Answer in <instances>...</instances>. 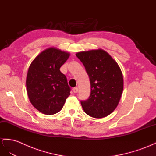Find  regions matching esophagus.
Returning <instances> with one entry per match:
<instances>
[{
	"mask_svg": "<svg viewBox=\"0 0 156 156\" xmlns=\"http://www.w3.org/2000/svg\"><path fill=\"white\" fill-rule=\"evenodd\" d=\"M73 92H74V93H77L78 91V87H74V88L73 89Z\"/></svg>",
	"mask_w": 156,
	"mask_h": 156,
	"instance_id": "esophagus-1",
	"label": "esophagus"
}]
</instances>
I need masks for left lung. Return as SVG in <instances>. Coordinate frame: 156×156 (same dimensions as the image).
<instances>
[{"mask_svg":"<svg viewBox=\"0 0 156 156\" xmlns=\"http://www.w3.org/2000/svg\"><path fill=\"white\" fill-rule=\"evenodd\" d=\"M90 80L91 94L81 104L89 116L103 118L117 108L123 91V76L119 66L102 49L78 52Z\"/></svg>","mask_w":156,"mask_h":156,"instance_id":"left-lung-1","label":"left lung"}]
</instances>
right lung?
<instances>
[{
  "label": "right lung",
  "mask_w": 156,
  "mask_h": 156,
  "mask_svg": "<svg viewBox=\"0 0 156 156\" xmlns=\"http://www.w3.org/2000/svg\"><path fill=\"white\" fill-rule=\"evenodd\" d=\"M70 54L56 48H49L34 59L28 69L27 89L30 101L43 114L57 113L71 93L67 78L60 67Z\"/></svg>",
  "instance_id": "add662e5"
}]
</instances>
